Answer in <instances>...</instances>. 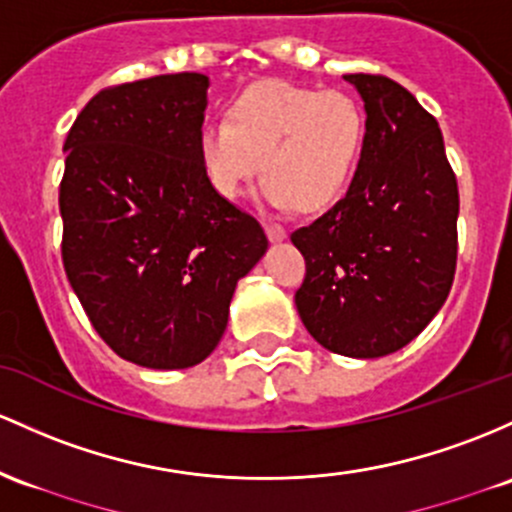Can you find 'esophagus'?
Masks as SVG:
<instances>
[{"label": "esophagus", "instance_id": "obj_1", "mask_svg": "<svg viewBox=\"0 0 512 512\" xmlns=\"http://www.w3.org/2000/svg\"><path fill=\"white\" fill-rule=\"evenodd\" d=\"M265 230H267V238L272 240V243H279V240L286 238V228L282 226V223L267 221V223H265Z\"/></svg>", "mask_w": 512, "mask_h": 512}]
</instances>
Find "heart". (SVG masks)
I'll list each match as a JSON object with an SVG mask.
<instances>
[{"label":"heart","mask_w":512,"mask_h":512,"mask_svg":"<svg viewBox=\"0 0 512 512\" xmlns=\"http://www.w3.org/2000/svg\"><path fill=\"white\" fill-rule=\"evenodd\" d=\"M364 133V114L350 94L265 80L233 99L228 119L201 128L199 155L223 199L243 196L262 170V199L272 209L320 211L350 184Z\"/></svg>","instance_id":"b5f03b06"}]
</instances>
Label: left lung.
Masks as SVG:
<instances>
[{"mask_svg": "<svg viewBox=\"0 0 512 512\" xmlns=\"http://www.w3.org/2000/svg\"><path fill=\"white\" fill-rule=\"evenodd\" d=\"M367 111L345 199L291 233L306 260L296 308L335 355L408 345L445 303L457 269L459 189L435 116L384 75H345Z\"/></svg>", "mask_w": 512, "mask_h": 512, "instance_id": "8db88e82", "label": "left lung"}]
</instances>
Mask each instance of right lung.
<instances>
[{
	"label": "right lung",
	"instance_id": "obj_1",
	"mask_svg": "<svg viewBox=\"0 0 512 512\" xmlns=\"http://www.w3.org/2000/svg\"><path fill=\"white\" fill-rule=\"evenodd\" d=\"M209 77L157 75L89 99L65 140L63 265L99 338L128 362L187 369L216 350L267 235L199 155Z\"/></svg>",
	"mask_w": 512,
	"mask_h": 512
}]
</instances>
